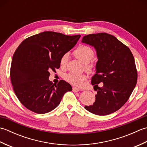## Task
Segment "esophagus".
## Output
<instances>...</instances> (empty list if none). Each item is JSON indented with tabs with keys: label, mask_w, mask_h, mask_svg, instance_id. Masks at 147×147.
Listing matches in <instances>:
<instances>
[{
	"label": "esophagus",
	"mask_w": 147,
	"mask_h": 147,
	"mask_svg": "<svg viewBox=\"0 0 147 147\" xmlns=\"http://www.w3.org/2000/svg\"><path fill=\"white\" fill-rule=\"evenodd\" d=\"M80 90V89L78 88H76V87H73V92H78Z\"/></svg>",
	"instance_id": "1"
}]
</instances>
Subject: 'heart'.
<instances>
[{"label":"heart","mask_w":147,"mask_h":147,"mask_svg":"<svg viewBox=\"0 0 147 147\" xmlns=\"http://www.w3.org/2000/svg\"><path fill=\"white\" fill-rule=\"evenodd\" d=\"M74 55L79 61L85 64V67L87 70H91L93 67L92 63H90V61L94 56V52L93 50L86 45H80L74 51ZM68 59V55L64 54L61 59V65H63L66 63ZM86 79V76L84 74H78L69 73L65 76V80L67 82L76 86H82L83 82Z\"/></svg>","instance_id":"heart-1"}]
</instances>
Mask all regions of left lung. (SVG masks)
Instances as JSON below:
<instances>
[{
  "label": "left lung",
  "mask_w": 147,
  "mask_h": 147,
  "mask_svg": "<svg viewBox=\"0 0 147 147\" xmlns=\"http://www.w3.org/2000/svg\"><path fill=\"white\" fill-rule=\"evenodd\" d=\"M82 42L93 47L98 59L92 79L97 90L95 101L85 108L98 115L113 113L127 101L136 85L135 59L129 49L110 34H90L84 36ZM101 82L104 86L100 88L98 84Z\"/></svg>",
  "instance_id": "8db88e82"
}]
</instances>
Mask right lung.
I'll return each mask as SVG.
<instances>
[{
    "label": "right lung",
    "instance_id": "1",
    "mask_svg": "<svg viewBox=\"0 0 147 147\" xmlns=\"http://www.w3.org/2000/svg\"><path fill=\"white\" fill-rule=\"evenodd\" d=\"M80 37L44 32L21 43L12 57L11 79L16 95L24 107L37 114L47 113L57 107L65 93L71 91L70 84L64 80L53 84L49 72L60 67L62 57Z\"/></svg>",
    "mask_w": 147,
    "mask_h": 147
}]
</instances>
